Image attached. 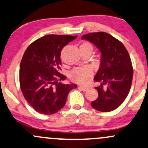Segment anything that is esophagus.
I'll return each mask as SVG.
<instances>
[{"mask_svg":"<svg viewBox=\"0 0 148 148\" xmlns=\"http://www.w3.org/2000/svg\"><path fill=\"white\" fill-rule=\"evenodd\" d=\"M79 88H80L81 89L84 91H87L88 89H89V86H83V85H80V86H79Z\"/></svg>","mask_w":148,"mask_h":148,"instance_id":"esophagus-1","label":"esophagus"}]
</instances>
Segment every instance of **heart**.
Instances as JSON below:
<instances>
[{"instance_id": "obj_1", "label": "heart", "mask_w": 148, "mask_h": 148, "mask_svg": "<svg viewBox=\"0 0 148 148\" xmlns=\"http://www.w3.org/2000/svg\"><path fill=\"white\" fill-rule=\"evenodd\" d=\"M82 45L91 46V45L87 42L82 43ZM92 75H93V70L91 67L88 66L77 67L74 69L71 73V79L76 82L79 83V84H85V83L87 82Z\"/></svg>"}]
</instances>
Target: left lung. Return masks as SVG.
Wrapping results in <instances>:
<instances>
[{"label":"left lung","instance_id":"obj_1","mask_svg":"<svg viewBox=\"0 0 148 148\" xmlns=\"http://www.w3.org/2000/svg\"><path fill=\"white\" fill-rule=\"evenodd\" d=\"M82 39L91 41L102 53L101 65L94 77L98 98L91 103L93 108L108 112L119 107L130 91L133 67L127 50L121 41L104 32L84 34Z\"/></svg>","mask_w":148,"mask_h":148}]
</instances>
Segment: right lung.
Returning <instances> with one entry per match:
<instances>
[{
  "label": "right lung",
  "instance_id": "obj_1",
  "mask_svg": "<svg viewBox=\"0 0 148 148\" xmlns=\"http://www.w3.org/2000/svg\"><path fill=\"white\" fill-rule=\"evenodd\" d=\"M77 36L48 34L35 40L25 50L19 71L24 98L38 113L54 114L63 108L69 93L77 87L65 84L60 73L61 51Z\"/></svg>",
  "mask_w": 148,
  "mask_h": 148
}]
</instances>
